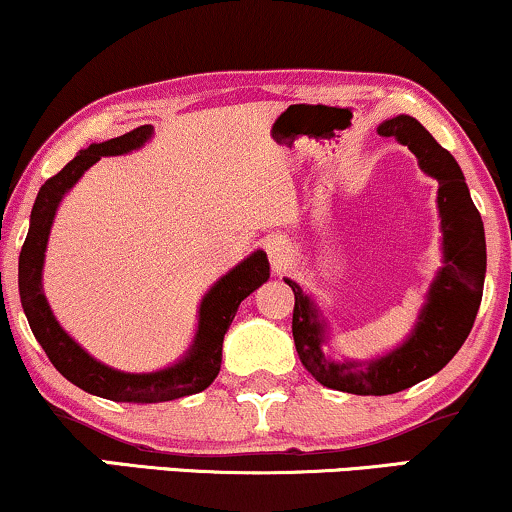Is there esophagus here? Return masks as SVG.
Here are the masks:
<instances>
[{
	"instance_id": "esophagus-1",
	"label": "esophagus",
	"mask_w": 512,
	"mask_h": 512,
	"mask_svg": "<svg viewBox=\"0 0 512 512\" xmlns=\"http://www.w3.org/2000/svg\"><path fill=\"white\" fill-rule=\"evenodd\" d=\"M267 255H269L271 267H274V271L278 274L281 269H286L290 257H293V248H290V243L283 236H271L267 241Z\"/></svg>"
}]
</instances>
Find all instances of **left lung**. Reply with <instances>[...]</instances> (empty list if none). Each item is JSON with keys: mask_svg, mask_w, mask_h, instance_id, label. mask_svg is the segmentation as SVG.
Returning a JSON list of instances; mask_svg holds the SVG:
<instances>
[{"mask_svg": "<svg viewBox=\"0 0 512 512\" xmlns=\"http://www.w3.org/2000/svg\"><path fill=\"white\" fill-rule=\"evenodd\" d=\"M378 134L409 146L420 167L439 181L437 205L444 234V267L432 283L428 302L418 316L411 338L387 357L366 364L331 361L321 352L326 321L319 316V309L309 295L286 278L295 295L293 338L302 366L323 387L373 397L406 390L442 371L454 359L472 331L487 271L484 224L454 155L439 146L428 129L411 115H397L383 122Z\"/></svg>", "mask_w": 512, "mask_h": 512, "instance_id": "8db88e82", "label": "left lung"}]
</instances>
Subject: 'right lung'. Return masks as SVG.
Masks as SVG:
<instances>
[{"label": "right lung", "instance_id": "obj_1", "mask_svg": "<svg viewBox=\"0 0 512 512\" xmlns=\"http://www.w3.org/2000/svg\"><path fill=\"white\" fill-rule=\"evenodd\" d=\"M153 134L151 125H141L132 132L115 137L103 144H92L75 155L61 172L44 181L32 205L30 229L25 238L21 257H18V290H21L23 312L28 316L30 331L40 342L56 371L68 378L80 390L96 397L113 401H132V404H158L189 394L203 392L217 378L222 366V342L231 321L238 312V304L252 290L260 288L269 278V262L262 250L252 252L236 269L219 278L210 293L200 302L198 333L179 364L155 373H120L89 357L70 335L58 326L51 314L47 297L42 293V267L44 250H47L51 222L63 193L73 189V184L92 167L101 155H122L144 146Z\"/></svg>", "mask_w": 512, "mask_h": 512}]
</instances>
